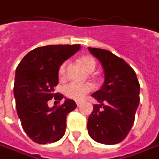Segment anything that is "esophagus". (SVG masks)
<instances>
[{
  "label": "esophagus",
  "mask_w": 159,
  "mask_h": 159,
  "mask_svg": "<svg viewBox=\"0 0 159 159\" xmlns=\"http://www.w3.org/2000/svg\"><path fill=\"white\" fill-rule=\"evenodd\" d=\"M81 104H82V102H81V101H76V105H77V106H80Z\"/></svg>",
  "instance_id": "obj_1"
}]
</instances>
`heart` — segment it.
<instances>
[{
	"mask_svg": "<svg viewBox=\"0 0 159 159\" xmlns=\"http://www.w3.org/2000/svg\"><path fill=\"white\" fill-rule=\"evenodd\" d=\"M80 63L84 67V69L87 72L91 73L94 71L96 67V60L91 55H84L79 59ZM66 66L67 62L65 61L63 62L59 68V77L60 80H64L66 78ZM93 89V86L92 84L86 83V84H76V83H71L68 84L64 88V93L66 96L69 99L77 100H83L84 97L86 96L88 93H90Z\"/></svg>",
	"mask_w": 159,
	"mask_h": 159,
	"instance_id": "1",
	"label": "heart"
}]
</instances>
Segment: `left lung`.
<instances>
[{"instance_id":"8db88e82","label":"left lung","mask_w":159,"mask_h":159,"mask_svg":"<svg viewBox=\"0 0 159 159\" xmlns=\"http://www.w3.org/2000/svg\"><path fill=\"white\" fill-rule=\"evenodd\" d=\"M88 50L102 65L105 81L101 89L92 94L100 104L89 116L88 134L95 142L112 145L125 139L134 123L140 103V84L134 70L109 51Z\"/></svg>"}]
</instances>
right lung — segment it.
<instances>
[{
    "instance_id": "add662e5",
    "label": "right lung",
    "mask_w": 159,
    "mask_h": 159,
    "mask_svg": "<svg viewBox=\"0 0 159 159\" xmlns=\"http://www.w3.org/2000/svg\"><path fill=\"white\" fill-rule=\"evenodd\" d=\"M80 44L47 45L29 52L18 64L14 83L17 116L25 133L39 144L60 140L66 132V116L75 110V100L54 93L60 65L79 50ZM54 98H53V97ZM55 100L50 108L48 101Z\"/></svg>"
}]
</instances>
